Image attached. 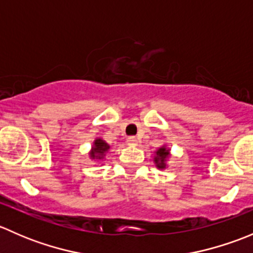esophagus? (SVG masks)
<instances>
[{"label":"esophagus","instance_id":"1","mask_svg":"<svg viewBox=\"0 0 253 253\" xmlns=\"http://www.w3.org/2000/svg\"><path fill=\"white\" fill-rule=\"evenodd\" d=\"M137 142H138V139L134 136H129L128 138H127V143H128V144H137Z\"/></svg>","mask_w":253,"mask_h":253}]
</instances>
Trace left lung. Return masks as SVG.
Masks as SVG:
<instances>
[{
  "instance_id": "obj_1",
  "label": "left lung",
  "mask_w": 253,
  "mask_h": 253,
  "mask_svg": "<svg viewBox=\"0 0 253 253\" xmlns=\"http://www.w3.org/2000/svg\"><path fill=\"white\" fill-rule=\"evenodd\" d=\"M158 157L155 158V163H157L158 168H164L165 167V159L169 155V150H167L165 148H160L157 152Z\"/></svg>"
}]
</instances>
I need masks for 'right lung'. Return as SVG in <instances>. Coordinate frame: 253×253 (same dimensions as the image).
<instances>
[{
  "mask_svg": "<svg viewBox=\"0 0 253 253\" xmlns=\"http://www.w3.org/2000/svg\"><path fill=\"white\" fill-rule=\"evenodd\" d=\"M109 144L108 143H105L103 141V139H96L95 142H94V148H93V153H91V158H95L96 154L99 155H103L104 153L108 152L109 149ZM99 159H100V157H99Z\"/></svg>",
  "mask_w": 253,
  "mask_h": 253,
  "instance_id": "right-lung-1",
  "label": "right lung"
}]
</instances>
